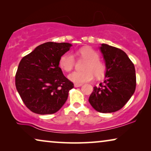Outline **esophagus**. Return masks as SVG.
Instances as JSON below:
<instances>
[{
  "instance_id": "34e87169",
  "label": "esophagus",
  "mask_w": 151,
  "mask_h": 151,
  "mask_svg": "<svg viewBox=\"0 0 151 151\" xmlns=\"http://www.w3.org/2000/svg\"><path fill=\"white\" fill-rule=\"evenodd\" d=\"M82 86V84H74V86H75V87H80V86Z\"/></svg>"
}]
</instances>
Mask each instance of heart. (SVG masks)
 <instances>
[{"label": "heart", "mask_w": 151, "mask_h": 151, "mask_svg": "<svg viewBox=\"0 0 151 151\" xmlns=\"http://www.w3.org/2000/svg\"><path fill=\"white\" fill-rule=\"evenodd\" d=\"M80 59L85 60L82 71H75L70 74L69 78L76 84H82L93 80L94 75L96 78L104 76L106 71L105 65L100 60V55L91 47H82L77 51ZM76 65V59L73 55L67 53L60 58L59 67L63 71L70 72Z\"/></svg>", "instance_id": "1"}]
</instances>
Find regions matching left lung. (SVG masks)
<instances>
[{"mask_svg": "<svg viewBox=\"0 0 151 151\" xmlns=\"http://www.w3.org/2000/svg\"><path fill=\"white\" fill-rule=\"evenodd\" d=\"M100 50L106 63V78L98 87L94 86L88 102L98 112L113 113L122 108L135 92V69L120 49L102 44Z\"/></svg>", "mask_w": 151, "mask_h": 151, "instance_id": "obj_1", "label": "left lung"}]
</instances>
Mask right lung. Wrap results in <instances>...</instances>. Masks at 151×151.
<instances>
[{"label":"right lung","instance_id":"right-lung-1","mask_svg":"<svg viewBox=\"0 0 151 151\" xmlns=\"http://www.w3.org/2000/svg\"><path fill=\"white\" fill-rule=\"evenodd\" d=\"M71 47L67 42H45L20 60L16 73V87L31 111L53 114L67 101L73 83L63 75L59 60Z\"/></svg>","mask_w":151,"mask_h":151}]
</instances>
